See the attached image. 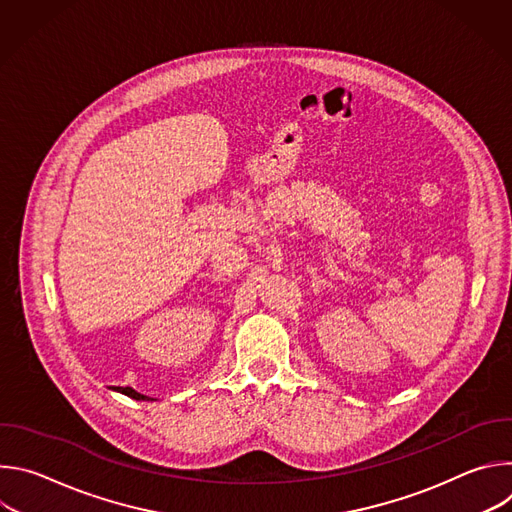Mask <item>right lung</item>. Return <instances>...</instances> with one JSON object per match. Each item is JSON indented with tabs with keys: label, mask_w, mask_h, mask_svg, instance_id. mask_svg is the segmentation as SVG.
I'll return each mask as SVG.
<instances>
[{
	"label": "right lung",
	"mask_w": 512,
	"mask_h": 512,
	"mask_svg": "<svg viewBox=\"0 0 512 512\" xmlns=\"http://www.w3.org/2000/svg\"><path fill=\"white\" fill-rule=\"evenodd\" d=\"M117 391L123 393V395H127V397H131V399H135V401H154V399H150L148 395H141V393H137V391L131 389V387H119Z\"/></svg>",
	"instance_id": "1"
}]
</instances>
